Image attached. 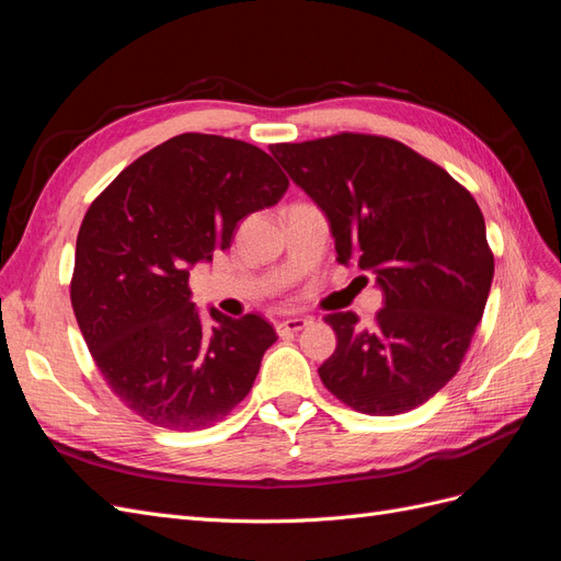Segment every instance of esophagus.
Masks as SVG:
<instances>
[{
  "instance_id": "34e87169",
  "label": "esophagus",
  "mask_w": 561,
  "mask_h": 561,
  "mask_svg": "<svg viewBox=\"0 0 561 561\" xmlns=\"http://www.w3.org/2000/svg\"><path fill=\"white\" fill-rule=\"evenodd\" d=\"M307 325H311V318H287L276 325L278 334H295L299 330H304Z\"/></svg>"
}]
</instances>
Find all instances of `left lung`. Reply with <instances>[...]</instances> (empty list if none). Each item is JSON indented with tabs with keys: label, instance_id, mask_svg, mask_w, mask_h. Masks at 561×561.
Returning a JSON list of instances; mask_svg holds the SVG:
<instances>
[{
	"label": "left lung",
	"instance_id": "1",
	"mask_svg": "<svg viewBox=\"0 0 561 561\" xmlns=\"http://www.w3.org/2000/svg\"><path fill=\"white\" fill-rule=\"evenodd\" d=\"M325 213L336 262L377 274L386 307L363 328L325 316L336 348L318 367L334 398L369 416L431 400L461 367L494 278L478 201L445 168L365 133L271 145Z\"/></svg>",
	"mask_w": 561,
	"mask_h": 561
}]
</instances>
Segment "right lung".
<instances>
[{"label": "right lung", "instance_id": "add662e5", "mask_svg": "<svg viewBox=\"0 0 561 561\" xmlns=\"http://www.w3.org/2000/svg\"><path fill=\"white\" fill-rule=\"evenodd\" d=\"M287 186L260 147L182 133L124 168L83 215L72 309L100 375L145 421L201 431L250 393L276 330L217 309L203 328L190 268L227 250L236 225Z\"/></svg>", "mask_w": 561, "mask_h": 561}]
</instances>
